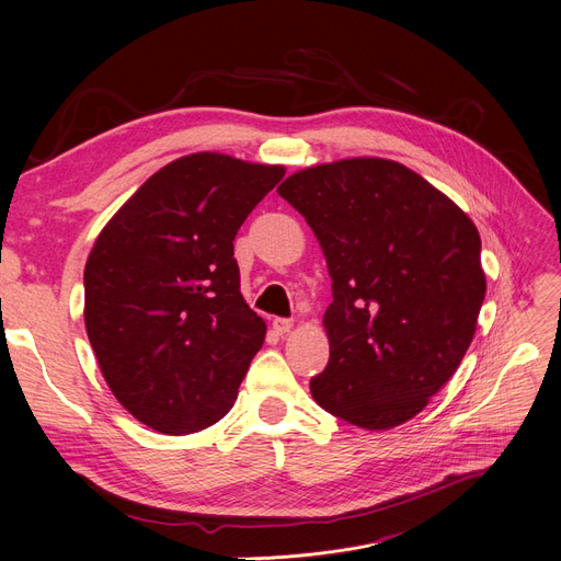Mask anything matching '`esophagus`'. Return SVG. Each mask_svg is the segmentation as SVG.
<instances>
[{"mask_svg": "<svg viewBox=\"0 0 561 561\" xmlns=\"http://www.w3.org/2000/svg\"><path fill=\"white\" fill-rule=\"evenodd\" d=\"M271 325H274V332H276V334H287V332H290V330L295 328V322L287 320V318H276L274 322H271Z\"/></svg>", "mask_w": 561, "mask_h": 561, "instance_id": "1", "label": "esophagus"}]
</instances>
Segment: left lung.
<instances>
[{"instance_id":"left-lung-1","label":"left lung","mask_w":561,"mask_h":561,"mask_svg":"<svg viewBox=\"0 0 561 561\" xmlns=\"http://www.w3.org/2000/svg\"><path fill=\"white\" fill-rule=\"evenodd\" d=\"M278 194L328 260L322 410L367 431L416 416L461 365L486 293L472 219L410 168L358 157L307 168Z\"/></svg>"}]
</instances>
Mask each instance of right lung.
I'll return each instance as SVG.
<instances>
[{
  "label": "right lung",
  "instance_id": "right-lung-1",
  "mask_svg": "<svg viewBox=\"0 0 561 561\" xmlns=\"http://www.w3.org/2000/svg\"><path fill=\"white\" fill-rule=\"evenodd\" d=\"M283 175L198 151L163 165L98 233L83 322L114 398L151 431L198 433L233 407L266 334L233 239Z\"/></svg>",
  "mask_w": 561,
  "mask_h": 561
}]
</instances>
